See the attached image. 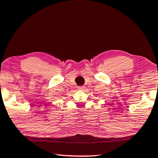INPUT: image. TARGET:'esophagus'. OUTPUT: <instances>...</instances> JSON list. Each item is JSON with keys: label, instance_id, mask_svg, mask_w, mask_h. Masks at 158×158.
<instances>
[{"label": "esophagus", "instance_id": "34e87169", "mask_svg": "<svg viewBox=\"0 0 158 158\" xmlns=\"http://www.w3.org/2000/svg\"><path fill=\"white\" fill-rule=\"evenodd\" d=\"M84 88H85V87H84L83 85H81V86H78V87H77V89H78L79 90H83V89H84Z\"/></svg>", "mask_w": 158, "mask_h": 158}]
</instances>
